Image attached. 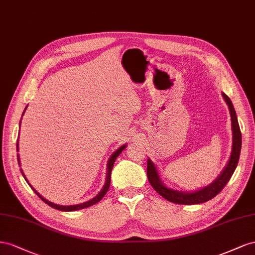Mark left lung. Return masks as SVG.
<instances>
[{
	"label": "left lung",
	"instance_id": "obj_1",
	"mask_svg": "<svg viewBox=\"0 0 255 255\" xmlns=\"http://www.w3.org/2000/svg\"><path fill=\"white\" fill-rule=\"evenodd\" d=\"M222 96L225 100V103L229 106V110L231 114V121H232V134H233V145H232V151L229 159L228 164L225 165L224 170L221 174L218 176L212 184L208 186L196 190L193 192H183L178 190H174V189L168 188L160 179L158 171L156 169V165L150 159L147 160V178L150 183L151 187L155 190L170 202L176 203V204H183V205H192V204H200V203H204L219 193L222 189L229 183L233 173H234L236 166L238 164L239 156H241V149H242V132L241 128L238 125L237 115L235 112V109L233 107L231 99L222 93Z\"/></svg>",
	"mask_w": 255,
	"mask_h": 255
}]
</instances>
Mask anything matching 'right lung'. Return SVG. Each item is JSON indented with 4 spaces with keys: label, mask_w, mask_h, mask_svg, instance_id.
I'll return each instance as SVG.
<instances>
[{
    "label": "right lung",
    "mask_w": 255,
    "mask_h": 255,
    "mask_svg": "<svg viewBox=\"0 0 255 255\" xmlns=\"http://www.w3.org/2000/svg\"><path fill=\"white\" fill-rule=\"evenodd\" d=\"M27 108V107H26ZM26 108L24 109V111L26 110ZM24 111H23V114H24ZM22 114V115H23ZM126 146L127 145L125 144V145H122V146L118 149V150H115L113 154L111 155V157H110V159H109V161H108V170H107V179H106V183H105V186H104V188L101 189L100 190V192L95 196V198H93L92 200H90V201H87V202H85V203H82V204H77V205H70V206H64V205H57V204H54V203H52V202H50V201H48V200H46L45 198H42V196L35 190V189L28 184V181H27V179H26V177H25V175H24V173L22 172V170H21V173H22V175H23V177L25 178V180L27 181V184L30 185V187L33 189L34 190V192L37 194L38 196H39V199H41L43 202L46 203V204H48L49 206H51V207H53V208H55V209H59V210H62V212H75V210H79V209H83V208H86V207H90V206H92V205H94V204H96V203H98L101 199L104 198L105 196V194L107 193V191L109 190V187H110V184H111V171H112V169H113V164H114V162H115V159L118 158L119 156H120V154L121 152L126 148ZM17 150H18V141H17ZM18 156V161H19V164H20V160H19V155H17Z\"/></svg>",
    "instance_id": "right-lung-1"
}]
</instances>
